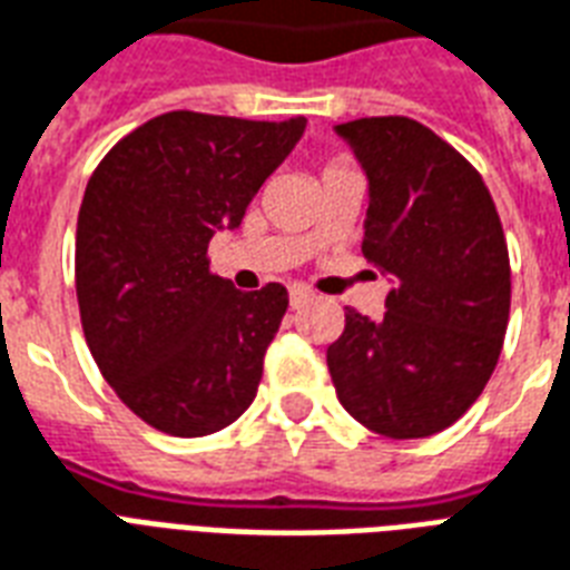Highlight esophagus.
<instances>
[{
    "instance_id": "1",
    "label": "esophagus",
    "mask_w": 570,
    "mask_h": 570,
    "mask_svg": "<svg viewBox=\"0 0 570 570\" xmlns=\"http://www.w3.org/2000/svg\"><path fill=\"white\" fill-rule=\"evenodd\" d=\"M314 298V293L307 289V286H289V304L293 307H302V304H307Z\"/></svg>"
}]
</instances>
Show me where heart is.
I'll return each instance as SVG.
<instances>
[{"label": "heart", "mask_w": 570, "mask_h": 570, "mask_svg": "<svg viewBox=\"0 0 570 570\" xmlns=\"http://www.w3.org/2000/svg\"><path fill=\"white\" fill-rule=\"evenodd\" d=\"M337 164H341V160H337ZM332 167H334V164H332Z\"/></svg>", "instance_id": "b5f03b06"}]
</instances>
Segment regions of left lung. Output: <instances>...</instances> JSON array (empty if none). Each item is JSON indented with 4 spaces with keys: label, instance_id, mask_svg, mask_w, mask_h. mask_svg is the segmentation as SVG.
Wrapping results in <instances>:
<instances>
[{
    "label": "left lung",
    "instance_id": "left-lung-1",
    "mask_svg": "<svg viewBox=\"0 0 570 570\" xmlns=\"http://www.w3.org/2000/svg\"><path fill=\"white\" fill-rule=\"evenodd\" d=\"M371 179L362 254L394 277L385 316L346 311L325 362L343 410L389 440L451 428L497 371L511 263L497 203L454 146L406 116L337 125Z\"/></svg>",
    "mask_w": 570,
    "mask_h": 570
}]
</instances>
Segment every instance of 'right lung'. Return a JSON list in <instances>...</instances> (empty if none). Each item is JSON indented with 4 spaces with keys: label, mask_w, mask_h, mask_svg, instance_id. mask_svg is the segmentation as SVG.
Returning <instances> with one entry per match:
<instances>
[{
    "label": "right lung",
    "mask_w": 570,
    "mask_h": 570,
    "mask_svg": "<svg viewBox=\"0 0 570 570\" xmlns=\"http://www.w3.org/2000/svg\"><path fill=\"white\" fill-rule=\"evenodd\" d=\"M307 119L173 110L121 137L82 194L73 284L89 353L119 401L169 436H208L254 403L286 286L242 293L208 268Z\"/></svg>",
    "instance_id": "right-lung-1"
}]
</instances>
